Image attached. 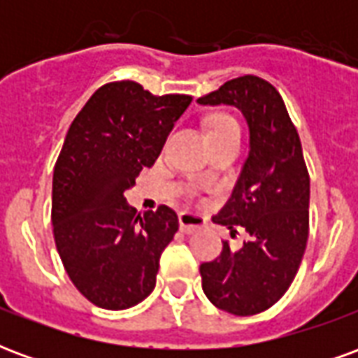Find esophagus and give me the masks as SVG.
<instances>
[{
    "label": "esophagus",
    "instance_id": "1",
    "mask_svg": "<svg viewBox=\"0 0 358 358\" xmlns=\"http://www.w3.org/2000/svg\"><path fill=\"white\" fill-rule=\"evenodd\" d=\"M205 226V218L195 215V213H189V210H184L180 213V230L186 234H194L195 230H199Z\"/></svg>",
    "mask_w": 358,
    "mask_h": 358
}]
</instances>
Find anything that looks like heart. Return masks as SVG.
<instances>
[{
	"label": "heart",
	"mask_w": 358,
	"mask_h": 358,
	"mask_svg": "<svg viewBox=\"0 0 358 358\" xmlns=\"http://www.w3.org/2000/svg\"><path fill=\"white\" fill-rule=\"evenodd\" d=\"M234 120L230 117H224V115H222V117H217V118H213V120H210V124H209V130L210 128H218V126H226V124H232Z\"/></svg>",
	"instance_id": "b5f03b06"
}]
</instances>
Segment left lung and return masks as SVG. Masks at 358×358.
<instances>
[{
  "label": "left lung",
  "mask_w": 358,
  "mask_h": 358,
  "mask_svg": "<svg viewBox=\"0 0 358 358\" xmlns=\"http://www.w3.org/2000/svg\"><path fill=\"white\" fill-rule=\"evenodd\" d=\"M199 105H234L249 126V155L232 197L213 222L232 236L248 234L240 249L199 266L205 295L236 316L263 313L292 285L308 240L310 180L297 128L270 82L245 74L197 99Z\"/></svg>",
  "instance_id": "left-lung-1"
}]
</instances>
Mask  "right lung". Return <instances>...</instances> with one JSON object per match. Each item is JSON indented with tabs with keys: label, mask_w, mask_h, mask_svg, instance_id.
Listing matches in <instances>:
<instances>
[{
	"label": "right lung",
	"mask_w": 358,
	"mask_h": 358,
	"mask_svg": "<svg viewBox=\"0 0 358 358\" xmlns=\"http://www.w3.org/2000/svg\"><path fill=\"white\" fill-rule=\"evenodd\" d=\"M192 95H153L138 82H109L76 115L53 171L51 222L59 257L94 305L122 310L153 292L159 259L178 232L161 205L141 217L124 199L153 166Z\"/></svg>",
	"instance_id": "obj_1"
}]
</instances>
